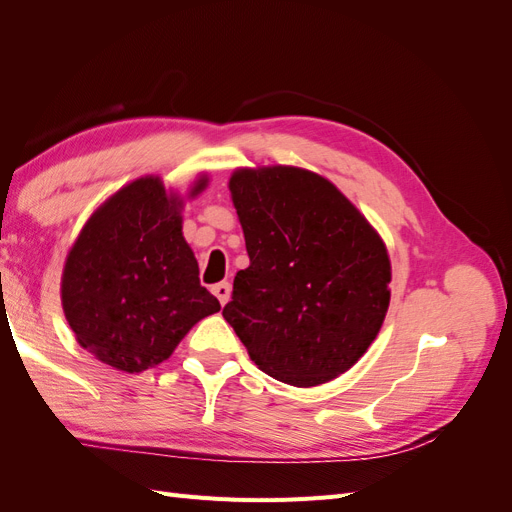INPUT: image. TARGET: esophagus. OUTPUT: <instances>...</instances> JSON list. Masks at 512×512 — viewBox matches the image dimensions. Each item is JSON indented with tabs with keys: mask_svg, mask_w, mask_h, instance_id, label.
<instances>
[{
	"mask_svg": "<svg viewBox=\"0 0 512 512\" xmlns=\"http://www.w3.org/2000/svg\"><path fill=\"white\" fill-rule=\"evenodd\" d=\"M230 292H232V286H230L228 282H220V284H215V286H213V294H215V297L220 299V303H222V305H226V303H228V299H230Z\"/></svg>",
	"mask_w": 512,
	"mask_h": 512,
	"instance_id": "34e87169",
	"label": "esophagus"
}]
</instances>
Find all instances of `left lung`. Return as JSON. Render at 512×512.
Instances as JSON below:
<instances>
[{"label": "left lung", "instance_id": "obj_1", "mask_svg": "<svg viewBox=\"0 0 512 512\" xmlns=\"http://www.w3.org/2000/svg\"><path fill=\"white\" fill-rule=\"evenodd\" d=\"M228 188L250 267L235 275L222 316L275 380L307 389L344 374L391 301V260L376 228L305 168H237Z\"/></svg>", "mask_w": 512, "mask_h": 512}]
</instances>
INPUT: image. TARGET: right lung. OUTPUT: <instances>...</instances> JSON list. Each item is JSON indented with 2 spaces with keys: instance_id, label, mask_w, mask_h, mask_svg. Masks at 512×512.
I'll list each match as a JSON object with an SVG mask.
<instances>
[{
  "instance_id": "1",
  "label": "right lung",
  "mask_w": 512,
  "mask_h": 512,
  "mask_svg": "<svg viewBox=\"0 0 512 512\" xmlns=\"http://www.w3.org/2000/svg\"><path fill=\"white\" fill-rule=\"evenodd\" d=\"M207 185L200 175L188 196ZM181 209L183 198L160 177H141L91 213L68 252L66 320L76 342L119 371L160 365L198 320L220 312V301L200 286Z\"/></svg>"
}]
</instances>
